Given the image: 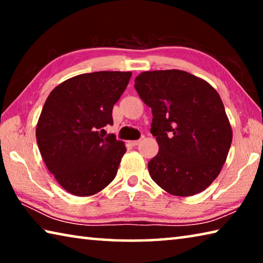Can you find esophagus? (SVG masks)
<instances>
[{"label":"esophagus","instance_id":"obj_1","mask_svg":"<svg viewBox=\"0 0 263 263\" xmlns=\"http://www.w3.org/2000/svg\"><path fill=\"white\" fill-rule=\"evenodd\" d=\"M140 139L139 140H132V141H130V144L132 145V146H137V145H139L140 144Z\"/></svg>","mask_w":263,"mask_h":263}]
</instances>
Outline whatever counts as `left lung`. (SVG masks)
<instances>
[{
	"label": "left lung",
	"mask_w": 263,
	"mask_h": 263,
	"mask_svg": "<svg viewBox=\"0 0 263 263\" xmlns=\"http://www.w3.org/2000/svg\"><path fill=\"white\" fill-rule=\"evenodd\" d=\"M152 109L151 133L159 152L148 162L152 180L175 196L205 190L219 175L232 142V127L219 94L184 70L142 72L135 80Z\"/></svg>",
	"instance_id": "8db88e82"
}]
</instances>
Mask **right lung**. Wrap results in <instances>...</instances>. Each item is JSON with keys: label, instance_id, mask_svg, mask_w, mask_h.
I'll use <instances>...</instances> for the list:
<instances>
[{"label": "right lung", "instance_id": "obj_1", "mask_svg": "<svg viewBox=\"0 0 263 263\" xmlns=\"http://www.w3.org/2000/svg\"><path fill=\"white\" fill-rule=\"evenodd\" d=\"M131 72H94L73 77L53 89L39 116L35 138L50 173L69 194L91 196L116 177L126 148L115 135L112 108Z\"/></svg>", "mask_w": 263, "mask_h": 263}]
</instances>
